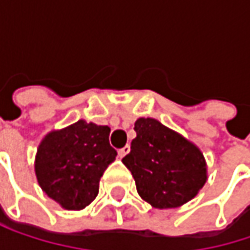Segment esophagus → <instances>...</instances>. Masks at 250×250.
Listing matches in <instances>:
<instances>
[{
  "instance_id": "esophagus-1",
  "label": "esophagus",
  "mask_w": 250,
  "mask_h": 250,
  "mask_svg": "<svg viewBox=\"0 0 250 250\" xmlns=\"http://www.w3.org/2000/svg\"><path fill=\"white\" fill-rule=\"evenodd\" d=\"M128 152H130V146H128V145H125V147H122V149L119 150V156H120V158H125Z\"/></svg>"
}]
</instances>
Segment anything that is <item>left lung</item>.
<instances>
[{
	"instance_id": "8db88e82",
	"label": "left lung",
	"mask_w": 250,
	"mask_h": 250,
	"mask_svg": "<svg viewBox=\"0 0 250 250\" xmlns=\"http://www.w3.org/2000/svg\"><path fill=\"white\" fill-rule=\"evenodd\" d=\"M134 131L123 164L139 195L155 208H174L192 200L207 181L201 150L155 119H139Z\"/></svg>"
}]
</instances>
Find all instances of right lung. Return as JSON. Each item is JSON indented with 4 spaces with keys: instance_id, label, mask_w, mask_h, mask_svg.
Listing matches in <instances>:
<instances>
[{
    "instance_id": "obj_1",
    "label": "right lung",
    "mask_w": 250,
    "mask_h": 250,
    "mask_svg": "<svg viewBox=\"0 0 250 250\" xmlns=\"http://www.w3.org/2000/svg\"><path fill=\"white\" fill-rule=\"evenodd\" d=\"M110 127L78 120L49 133L36 155V176L42 189L66 210L85 208L98 194L100 179L114 162Z\"/></svg>"
}]
</instances>
